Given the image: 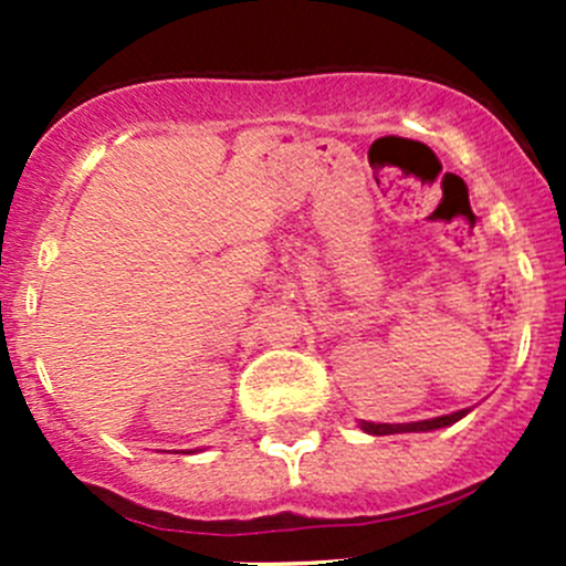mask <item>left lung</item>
Here are the masks:
<instances>
[{
    "label": "left lung",
    "mask_w": 566,
    "mask_h": 566,
    "mask_svg": "<svg viewBox=\"0 0 566 566\" xmlns=\"http://www.w3.org/2000/svg\"><path fill=\"white\" fill-rule=\"evenodd\" d=\"M471 413V408L454 410V413L447 416H436V419H424V421H405V424H375V421H358L367 436H397V432H432L441 430V427H452L454 421H460L462 416Z\"/></svg>",
    "instance_id": "left-lung-1"
}]
</instances>
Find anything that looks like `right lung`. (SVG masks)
<instances>
[{"label":"right lung","mask_w":566,"mask_h":566,"mask_svg":"<svg viewBox=\"0 0 566 566\" xmlns=\"http://www.w3.org/2000/svg\"><path fill=\"white\" fill-rule=\"evenodd\" d=\"M193 452H197V449H193Z\"/></svg>","instance_id":"obj_1"}]
</instances>
